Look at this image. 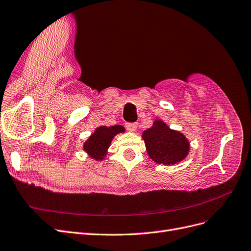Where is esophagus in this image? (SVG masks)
I'll use <instances>...</instances> for the list:
<instances>
[{"instance_id":"esophagus-1","label":"esophagus","mask_w":251,"mask_h":251,"mask_svg":"<svg viewBox=\"0 0 251 251\" xmlns=\"http://www.w3.org/2000/svg\"><path fill=\"white\" fill-rule=\"evenodd\" d=\"M126 127L128 132H136L137 131V125L136 124H126Z\"/></svg>"}]
</instances>
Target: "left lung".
I'll use <instances>...</instances> for the list:
<instances>
[{
	"mask_svg": "<svg viewBox=\"0 0 251 251\" xmlns=\"http://www.w3.org/2000/svg\"><path fill=\"white\" fill-rule=\"evenodd\" d=\"M146 151L157 164L170 166L187 158L190 142L176 129H171L161 119H154L152 126L142 133Z\"/></svg>",
	"mask_w": 251,
	"mask_h": 251,
	"instance_id": "left-lung-1",
	"label": "left lung"
}]
</instances>
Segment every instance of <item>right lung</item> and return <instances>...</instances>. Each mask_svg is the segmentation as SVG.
I'll return each mask as SVG.
<instances>
[{"mask_svg": "<svg viewBox=\"0 0 251 251\" xmlns=\"http://www.w3.org/2000/svg\"><path fill=\"white\" fill-rule=\"evenodd\" d=\"M126 128L120 126H100L96 128L87 140L83 144V150L89 157L96 161H102L106 159L108 150L113 138L120 133H125Z\"/></svg>", "mask_w": 251, "mask_h": 251, "instance_id": "add662e5", "label": "right lung"}]
</instances>
